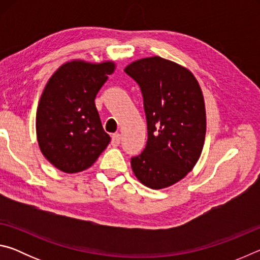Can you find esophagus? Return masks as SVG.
<instances>
[{
    "label": "esophagus",
    "mask_w": 260,
    "mask_h": 260,
    "mask_svg": "<svg viewBox=\"0 0 260 260\" xmlns=\"http://www.w3.org/2000/svg\"><path fill=\"white\" fill-rule=\"evenodd\" d=\"M120 139H121V138H120V134H119V133L113 134V135H112V140H111V144H112V146H114V147L119 146Z\"/></svg>",
    "instance_id": "obj_1"
}]
</instances>
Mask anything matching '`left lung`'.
I'll return each instance as SVG.
<instances>
[{
	"mask_svg": "<svg viewBox=\"0 0 260 260\" xmlns=\"http://www.w3.org/2000/svg\"><path fill=\"white\" fill-rule=\"evenodd\" d=\"M143 99L148 140L131 158L135 177L147 187L172 186L190 172L203 149L204 99L190 71L161 57H148L126 67Z\"/></svg>",
	"mask_w": 260,
	"mask_h": 260,
	"instance_id": "left-lung-1",
	"label": "left lung"
}]
</instances>
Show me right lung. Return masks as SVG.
<instances>
[{
  "mask_svg": "<svg viewBox=\"0 0 260 260\" xmlns=\"http://www.w3.org/2000/svg\"><path fill=\"white\" fill-rule=\"evenodd\" d=\"M114 64L72 60L57 70L37 111L41 152L57 169L77 173L94 164L110 142L95 107L96 95Z\"/></svg>",
  "mask_w": 260,
  "mask_h": 260,
  "instance_id": "obj_1",
  "label": "right lung"
}]
</instances>
